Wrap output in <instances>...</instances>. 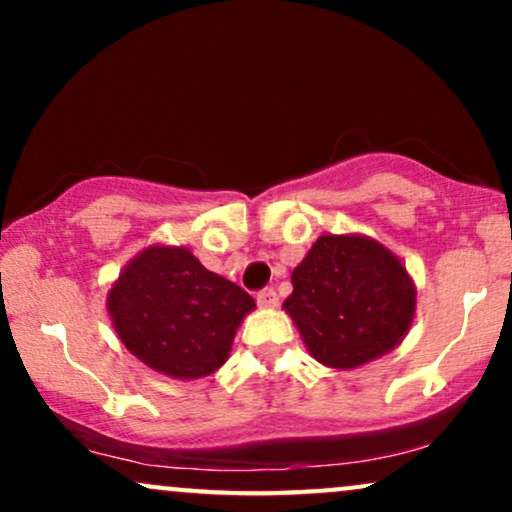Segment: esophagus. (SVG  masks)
Listing matches in <instances>:
<instances>
[{
    "mask_svg": "<svg viewBox=\"0 0 512 512\" xmlns=\"http://www.w3.org/2000/svg\"><path fill=\"white\" fill-rule=\"evenodd\" d=\"M257 303H260V308H276L279 305V296H276L274 289H262L257 293Z\"/></svg>",
    "mask_w": 512,
    "mask_h": 512,
    "instance_id": "esophagus-1",
    "label": "esophagus"
}]
</instances>
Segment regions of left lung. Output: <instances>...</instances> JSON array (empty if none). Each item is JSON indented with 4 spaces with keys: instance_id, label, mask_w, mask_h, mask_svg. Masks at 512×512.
<instances>
[{
    "instance_id": "obj_1",
    "label": "left lung",
    "mask_w": 512,
    "mask_h": 512,
    "mask_svg": "<svg viewBox=\"0 0 512 512\" xmlns=\"http://www.w3.org/2000/svg\"><path fill=\"white\" fill-rule=\"evenodd\" d=\"M284 301L310 356L349 370L402 342L416 310L407 267L368 236H320L291 274Z\"/></svg>"
}]
</instances>
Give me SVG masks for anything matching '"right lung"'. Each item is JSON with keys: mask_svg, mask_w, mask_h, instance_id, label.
I'll return each instance as SVG.
<instances>
[{"mask_svg": "<svg viewBox=\"0 0 512 512\" xmlns=\"http://www.w3.org/2000/svg\"><path fill=\"white\" fill-rule=\"evenodd\" d=\"M252 308L250 293L175 245L139 252L108 293L122 344L149 368L178 380L219 370Z\"/></svg>", "mask_w": 512, "mask_h": 512, "instance_id": "1", "label": "right lung"}]
</instances>
